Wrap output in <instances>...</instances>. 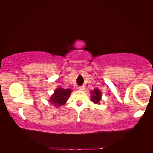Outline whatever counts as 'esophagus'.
<instances>
[{
    "instance_id": "esophagus-1",
    "label": "esophagus",
    "mask_w": 153,
    "mask_h": 153,
    "mask_svg": "<svg viewBox=\"0 0 153 153\" xmlns=\"http://www.w3.org/2000/svg\"><path fill=\"white\" fill-rule=\"evenodd\" d=\"M77 88H78L79 90H84L85 89V87L84 86H78Z\"/></svg>"
}]
</instances>
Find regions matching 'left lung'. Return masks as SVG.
<instances>
[{
  "label": "left lung",
  "mask_w": 153,
  "mask_h": 153,
  "mask_svg": "<svg viewBox=\"0 0 153 153\" xmlns=\"http://www.w3.org/2000/svg\"><path fill=\"white\" fill-rule=\"evenodd\" d=\"M92 98L91 99L93 102H94L95 104L97 103H98L99 100L101 98V94H100V91L98 89H95L94 90V91L92 92Z\"/></svg>",
  "instance_id": "1"
}]
</instances>
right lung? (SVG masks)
Masks as SVG:
<instances>
[{
	"instance_id": "obj_1",
	"label": "right lung",
	"mask_w": 153,
	"mask_h": 153,
	"mask_svg": "<svg viewBox=\"0 0 153 153\" xmlns=\"http://www.w3.org/2000/svg\"><path fill=\"white\" fill-rule=\"evenodd\" d=\"M71 90L70 89H56L51 98V103L55 106H61L65 104Z\"/></svg>"
}]
</instances>
